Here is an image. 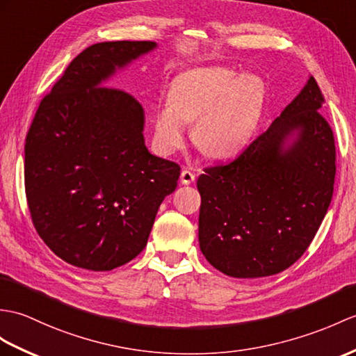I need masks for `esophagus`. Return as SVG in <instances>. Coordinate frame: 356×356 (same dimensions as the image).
<instances>
[{
	"mask_svg": "<svg viewBox=\"0 0 356 356\" xmlns=\"http://www.w3.org/2000/svg\"><path fill=\"white\" fill-rule=\"evenodd\" d=\"M195 180V175L193 171H189V170H184L180 172V181L184 185H191L193 181Z\"/></svg>",
	"mask_w": 356,
	"mask_h": 356,
	"instance_id": "1",
	"label": "esophagus"
}]
</instances>
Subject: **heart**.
Returning <instances> with one entry per match:
<instances>
[{"instance_id": "1", "label": "heart", "mask_w": 356, "mask_h": 356, "mask_svg": "<svg viewBox=\"0 0 356 356\" xmlns=\"http://www.w3.org/2000/svg\"><path fill=\"white\" fill-rule=\"evenodd\" d=\"M264 104V85L254 76L227 68H197L172 81L168 103L154 112V136L165 153L185 143V124L194 122L193 140L204 156L225 159L249 143Z\"/></svg>"}]
</instances>
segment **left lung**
I'll list each match as a JSON object with an SVG mask.
<instances>
[{
    "mask_svg": "<svg viewBox=\"0 0 356 356\" xmlns=\"http://www.w3.org/2000/svg\"><path fill=\"white\" fill-rule=\"evenodd\" d=\"M309 77L302 92L235 159L197 180L200 250L230 277H264L307 252L332 200L335 139ZM298 130L286 151L283 140Z\"/></svg>",
    "mask_w": 356,
    "mask_h": 356,
    "instance_id": "obj_1",
    "label": "left lung"
}]
</instances>
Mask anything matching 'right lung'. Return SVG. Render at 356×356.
I'll return each mask as SVG.
<instances>
[{"label":"right lung","mask_w":356,"mask_h":356,"mask_svg":"<svg viewBox=\"0 0 356 356\" xmlns=\"http://www.w3.org/2000/svg\"><path fill=\"white\" fill-rule=\"evenodd\" d=\"M152 40L83 49L39 103L26 138L24 184L39 236L65 262L92 271L124 266L144 250L179 163L148 153L136 98L100 86Z\"/></svg>","instance_id":"1"}]
</instances>
